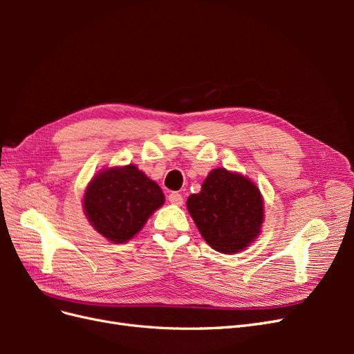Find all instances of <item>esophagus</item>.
<instances>
[{
  "instance_id": "1",
  "label": "esophagus",
  "mask_w": 354,
  "mask_h": 354,
  "mask_svg": "<svg viewBox=\"0 0 354 354\" xmlns=\"http://www.w3.org/2000/svg\"><path fill=\"white\" fill-rule=\"evenodd\" d=\"M168 201L173 203V205H181V203H183V196H181L178 192H171L168 195Z\"/></svg>"
}]
</instances>
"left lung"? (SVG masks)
<instances>
[{
	"mask_svg": "<svg viewBox=\"0 0 354 354\" xmlns=\"http://www.w3.org/2000/svg\"><path fill=\"white\" fill-rule=\"evenodd\" d=\"M187 211L212 250L236 254L261 232L264 203L260 189L239 173L216 168L190 195Z\"/></svg>",
	"mask_w": 354,
	"mask_h": 354,
	"instance_id": "1",
	"label": "left lung"
}]
</instances>
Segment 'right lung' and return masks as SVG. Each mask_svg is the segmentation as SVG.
<instances>
[{"label":"right lung","instance_id":"1","mask_svg":"<svg viewBox=\"0 0 354 354\" xmlns=\"http://www.w3.org/2000/svg\"><path fill=\"white\" fill-rule=\"evenodd\" d=\"M164 194L134 164L102 169L85 189L84 212L91 226L113 243H124L142 230L164 205Z\"/></svg>","mask_w":354,"mask_h":354}]
</instances>
